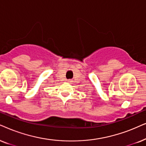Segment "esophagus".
I'll list each match as a JSON object with an SVG mask.
<instances>
[{"instance_id":"esophagus-1","label":"esophagus","mask_w":146,"mask_h":146,"mask_svg":"<svg viewBox=\"0 0 146 146\" xmlns=\"http://www.w3.org/2000/svg\"><path fill=\"white\" fill-rule=\"evenodd\" d=\"M68 82H71V81H69H69H68Z\"/></svg>"}]
</instances>
